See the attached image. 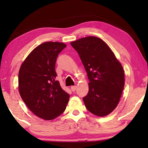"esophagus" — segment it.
Returning a JSON list of instances; mask_svg holds the SVG:
<instances>
[{
  "label": "esophagus",
  "mask_w": 148,
  "mask_h": 148,
  "mask_svg": "<svg viewBox=\"0 0 148 148\" xmlns=\"http://www.w3.org/2000/svg\"><path fill=\"white\" fill-rule=\"evenodd\" d=\"M71 90L73 91V92H75V91L76 89H77V86H71Z\"/></svg>",
  "instance_id": "1"
}]
</instances>
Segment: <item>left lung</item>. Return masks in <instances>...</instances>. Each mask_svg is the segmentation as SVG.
I'll list each match as a JSON object with an SVG mask.
<instances>
[{
	"label": "left lung",
	"instance_id": "8db88e82",
	"mask_svg": "<svg viewBox=\"0 0 148 148\" xmlns=\"http://www.w3.org/2000/svg\"><path fill=\"white\" fill-rule=\"evenodd\" d=\"M71 45L78 52L90 80L88 94L83 98L85 106L96 116H106L117 106L124 88L122 65L99 38H83Z\"/></svg>",
	"mask_w": 148,
	"mask_h": 148
}]
</instances>
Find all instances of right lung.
<instances>
[{
  "instance_id": "obj_1",
  "label": "right lung",
  "mask_w": 148,
  "mask_h": 148,
  "mask_svg": "<svg viewBox=\"0 0 148 148\" xmlns=\"http://www.w3.org/2000/svg\"><path fill=\"white\" fill-rule=\"evenodd\" d=\"M66 46L58 42L41 44L32 50L20 67V96L28 108L44 120L60 116L69 99V94L56 79V58Z\"/></svg>"
}]
</instances>
